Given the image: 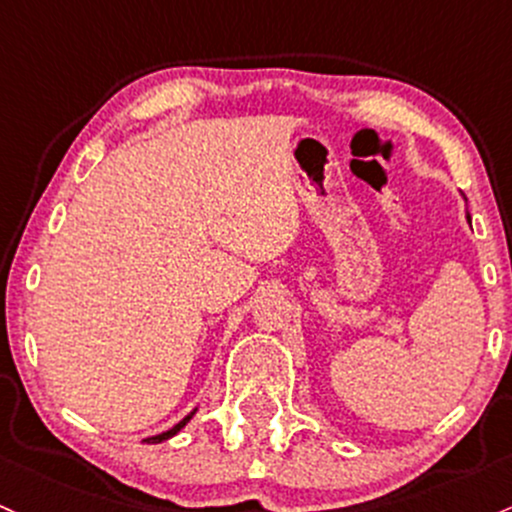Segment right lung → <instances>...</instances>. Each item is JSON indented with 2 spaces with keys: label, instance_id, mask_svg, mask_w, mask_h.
I'll return each instance as SVG.
<instances>
[{
  "label": "right lung",
  "instance_id": "right-lung-1",
  "mask_svg": "<svg viewBox=\"0 0 512 512\" xmlns=\"http://www.w3.org/2000/svg\"><path fill=\"white\" fill-rule=\"evenodd\" d=\"M196 413V408H194V411L192 413H189L187 415V418H182V420H179V423L177 425H174V428H170V430H167V432H160V435H155V437H148V442H155V445H157V442H165V440H170V437H174V435H177V432L179 430H182L184 428V425H187L189 423V420H192V415Z\"/></svg>",
  "mask_w": 512,
  "mask_h": 512
}]
</instances>
